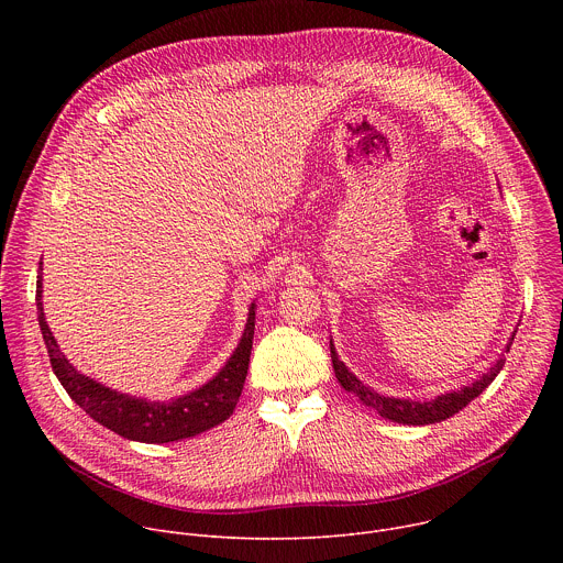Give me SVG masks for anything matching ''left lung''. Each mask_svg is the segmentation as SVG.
I'll return each mask as SVG.
<instances>
[{
  "label": "left lung",
  "instance_id": "left-lung-1",
  "mask_svg": "<svg viewBox=\"0 0 563 563\" xmlns=\"http://www.w3.org/2000/svg\"><path fill=\"white\" fill-rule=\"evenodd\" d=\"M515 341V334L506 347V354L510 352V345ZM330 352H332V365H334V372H336V378L339 383L352 391L354 396H358L363 404L372 410H376L383 419H389L394 423H404V426H430V423H439V421H445L450 419L452 415H456L459 410H463L470 400H474L481 391H484L493 380L495 376L501 372L504 363H506V356H499V361L486 372L481 374L474 383L465 385L463 389H456V391H448V394H441L432 400H410V398H391V396H383L378 391H374L372 387H367L365 383H361L347 367L345 363L339 358L336 354V347L334 343L330 341Z\"/></svg>",
  "mask_w": 563,
  "mask_h": 563
}]
</instances>
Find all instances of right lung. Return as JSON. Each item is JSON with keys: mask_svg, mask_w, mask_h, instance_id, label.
I'll use <instances>...</instances> for the list:
<instances>
[{"mask_svg": "<svg viewBox=\"0 0 563 563\" xmlns=\"http://www.w3.org/2000/svg\"><path fill=\"white\" fill-rule=\"evenodd\" d=\"M35 300L40 330L57 380L79 408L111 432L140 443H172L196 437L231 417L250 369L256 328V302H252L250 307L243 339H240L233 356L216 374V378H211L196 391L169 400V404H148L144 398H133L96 383L93 378L79 374L64 358L44 318L42 276H37Z\"/></svg>", "mask_w": 563, "mask_h": 563, "instance_id": "right-lung-1", "label": "right lung"}]
</instances>
